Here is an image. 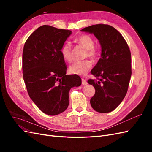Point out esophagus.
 <instances>
[{"mask_svg": "<svg viewBox=\"0 0 152 152\" xmlns=\"http://www.w3.org/2000/svg\"><path fill=\"white\" fill-rule=\"evenodd\" d=\"M82 84L84 85V86L87 85V82L86 80H85L84 79H82Z\"/></svg>", "mask_w": 152, "mask_h": 152, "instance_id": "34e87169", "label": "esophagus"}]
</instances>
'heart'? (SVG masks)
<instances>
[{"mask_svg": "<svg viewBox=\"0 0 152 152\" xmlns=\"http://www.w3.org/2000/svg\"><path fill=\"white\" fill-rule=\"evenodd\" d=\"M75 41L82 48L86 49L85 58L89 57L92 59H95L98 57V50L94 48V40L90 35L86 34L80 35ZM60 53L64 60L68 63L72 61V49L70 43L66 42L64 44L61 48ZM91 66L92 63L89 60L76 61L69 68V72L73 75H84Z\"/></svg>", "mask_w": 152, "mask_h": 152, "instance_id": "heart-1", "label": "heart"}]
</instances>
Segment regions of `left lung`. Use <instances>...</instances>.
I'll use <instances>...</instances> for the list:
<instances>
[{
    "instance_id": "obj_1",
    "label": "left lung",
    "mask_w": 152,
    "mask_h": 152,
    "mask_svg": "<svg viewBox=\"0 0 152 152\" xmlns=\"http://www.w3.org/2000/svg\"><path fill=\"white\" fill-rule=\"evenodd\" d=\"M80 31L93 34L102 48L101 58L91 72L98 80H87L95 88L91 105L98 112H110L127 93L132 73L129 48L120 32L112 26L94 25Z\"/></svg>"
}]
</instances>
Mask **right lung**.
<instances>
[{"label": "right lung", "instance_id": "obj_1", "mask_svg": "<svg viewBox=\"0 0 152 152\" xmlns=\"http://www.w3.org/2000/svg\"><path fill=\"white\" fill-rule=\"evenodd\" d=\"M72 31L43 25L26 40L23 51V77L28 95L49 115L63 112L69 104V91L82 84L77 75H66L67 66L60 49Z\"/></svg>", "mask_w": 152, "mask_h": 152}]
</instances>
